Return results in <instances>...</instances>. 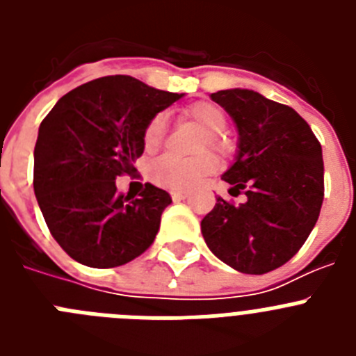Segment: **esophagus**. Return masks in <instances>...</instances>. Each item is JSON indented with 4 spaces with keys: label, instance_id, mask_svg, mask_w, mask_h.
<instances>
[{
    "label": "esophagus",
    "instance_id": "esophagus-1",
    "mask_svg": "<svg viewBox=\"0 0 356 356\" xmlns=\"http://www.w3.org/2000/svg\"><path fill=\"white\" fill-rule=\"evenodd\" d=\"M171 197L175 201H184V200H187V197H188V193H184V191H172Z\"/></svg>",
    "mask_w": 356,
    "mask_h": 356
}]
</instances>
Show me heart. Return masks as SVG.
Masks as SVG:
<instances>
[{
    "instance_id": "1",
    "label": "heart",
    "mask_w": 356,
    "mask_h": 356,
    "mask_svg": "<svg viewBox=\"0 0 356 356\" xmlns=\"http://www.w3.org/2000/svg\"><path fill=\"white\" fill-rule=\"evenodd\" d=\"M185 114L207 134L201 143V151L210 147L219 155H228L229 143L221 135L228 124V118L221 106L210 102H197L188 106ZM165 130H168V115L163 112L153 115L147 121L143 134V144L147 153L159 149L165 137ZM216 169L217 160L210 153H203V155L193 156V159L163 155L151 163L149 176L151 180L160 187L172 188V191H188V188L200 185Z\"/></svg>"
}]
</instances>
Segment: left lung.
<instances>
[{"mask_svg":"<svg viewBox=\"0 0 356 356\" xmlns=\"http://www.w3.org/2000/svg\"><path fill=\"white\" fill-rule=\"evenodd\" d=\"M238 131L234 165L222 175L234 205L217 197L201 234L217 259L246 275L275 271L303 246L325 197L323 149L294 108L248 89L210 94Z\"/></svg>","mask_w":356,"mask_h":356,"instance_id":"1","label":"left lung"}]
</instances>
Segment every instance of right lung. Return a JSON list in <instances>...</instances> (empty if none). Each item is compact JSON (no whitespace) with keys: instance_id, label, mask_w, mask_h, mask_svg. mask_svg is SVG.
<instances>
[{"instance_id":"1","label":"right lung","mask_w":356,"mask_h":356,"mask_svg":"<svg viewBox=\"0 0 356 356\" xmlns=\"http://www.w3.org/2000/svg\"><path fill=\"white\" fill-rule=\"evenodd\" d=\"M181 96L122 74L97 78L62 96L40 122L33 191L71 259L108 269L153 244L171 196L151 184L139 197L124 196L115 178L130 175L143 155L147 121Z\"/></svg>"}]
</instances>
